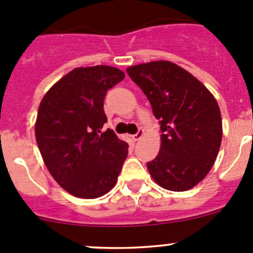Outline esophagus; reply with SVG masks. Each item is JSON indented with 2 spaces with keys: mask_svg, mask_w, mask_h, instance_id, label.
Returning a JSON list of instances; mask_svg holds the SVG:
<instances>
[{
  "mask_svg": "<svg viewBox=\"0 0 253 253\" xmlns=\"http://www.w3.org/2000/svg\"><path fill=\"white\" fill-rule=\"evenodd\" d=\"M143 136H144V129H143V128H139L138 131H137V133H136V134H133V136H132V138H133L134 141H139V139H141Z\"/></svg>",
  "mask_w": 253,
  "mask_h": 253,
  "instance_id": "34e87169",
  "label": "esophagus"
}]
</instances>
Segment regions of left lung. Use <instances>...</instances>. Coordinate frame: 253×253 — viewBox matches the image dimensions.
<instances>
[{
  "instance_id": "1",
  "label": "left lung",
  "mask_w": 253,
  "mask_h": 253,
  "mask_svg": "<svg viewBox=\"0 0 253 253\" xmlns=\"http://www.w3.org/2000/svg\"><path fill=\"white\" fill-rule=\"evenodd\" d=\"M159 120L162 145L147 163L155 182L182 192L195 187L213 167L220 148V110L211 91L190 72L169 61L127 68Z\"/></svg>"
}]
</instances>
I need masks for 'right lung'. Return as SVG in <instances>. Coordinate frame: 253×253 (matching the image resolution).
<instances>
[{"label":"right lung","mask_w":253,"mask_h":253,"mask_svg":"<svg viewBox=\"0 0 253 253\" xmlns=\"http://www.w3.org/2000/svg\"><path fill=\"white\" fill-rule=\"evenodd\" d=\"M125 78L111 66L79 67L53 84L40 103L35 138L56 182L79 198H98L115 186L128 144L103 131L106 91Z\"/></svg>","instance_id":"add662e5"}]
</instances>
